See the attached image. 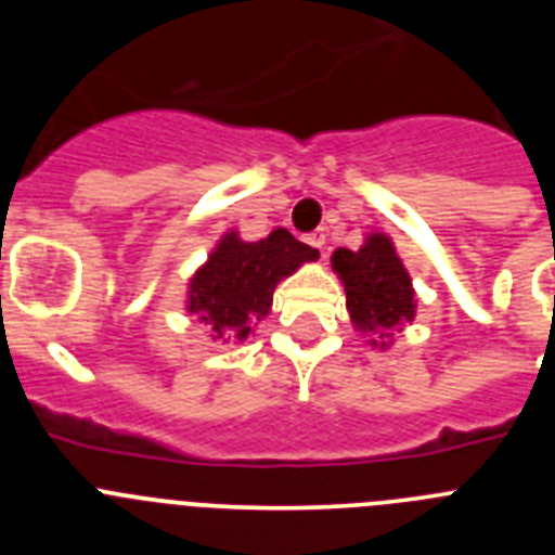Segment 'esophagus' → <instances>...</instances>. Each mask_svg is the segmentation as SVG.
Returning a JSON list of instances; mask_svg holds the SVG:
<instances>
[{"instance_id": "esophagus-1", "label": "esophagus", "mask_w": 555, "mask_h": 555, "mask_svg": "<svg viewBox=\"0 0 555 555\" xmlns=\"http://www.w3.org/2000/svg\"><path fill=\"white\" fill-rule=\"evenodd\" d=\"M325 238H327L325 230H313L311 235H306V242L311 244L313 249H320V255H325Z\"/></svg>"}]
</instances>
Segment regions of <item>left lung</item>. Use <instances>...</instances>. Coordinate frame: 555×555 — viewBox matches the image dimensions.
<instances>
[{"label":"left lung","mask_w":555,"mask_h":555,"mask_svg":"<svg viewBox=\"0 0 555 555\" xmlns=\"http://www.w3.org/2000/svg\"><path fill=\"white\" fill-rule=\"evenodd\" d=\"M331 267L345 286L352 327L370 336V347H391L395 333L416 317V292L395 242L386 233H370L358 249L338 247Z\"/></svg>","instance_id":"1"}]
</instances>
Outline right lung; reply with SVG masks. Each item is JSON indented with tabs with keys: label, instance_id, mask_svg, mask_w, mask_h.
Instances as JSON below:
<instances>
[{
	"label": "right lung",
	"instance_id": "add662e5",
	"mask_svg": "<svg viewBox=\"0 0 555 555\" xmlns=\"http://www.w3.org/2000/svg\"><path fill=\"white\" fill-rule=\"evenodd\" d=\"M317 258L320 253L286 228L272 230L261 242H244L238 230H228L189 278L185 311L208 327L210 341H244L272 311L278 283Z\"/></svg>",
	"mask_w": 555,
	"mask_h": 555
}]
</instances>
